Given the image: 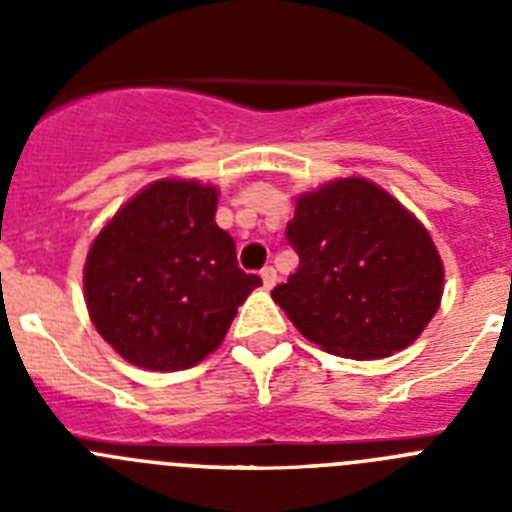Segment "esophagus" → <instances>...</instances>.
<instances>
[{
    "mask_svg": "<svg viewBox=\"0 0 512 512\" xmlns=\"http://www.w3.org/2000/svg\"><path fill=\"white\" fill-rule=\"evenodd\" d=\"M261 279H264V287L266 289H271L274 287V284H277V269H274V266H264V269H261Z\"/></svg>",
    "mask_w": 512,
    "mask_h": 512,
    "instance_id": "1",
    "label": "esophagus"
}]
</instances>
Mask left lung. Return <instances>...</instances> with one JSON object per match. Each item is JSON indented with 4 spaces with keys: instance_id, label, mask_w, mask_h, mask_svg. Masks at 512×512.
Here are the masks:
<instances>
[{
    "instance_id": "left-lung-1",
    "label": "left lung",
    "mask_w": 512,
    "mask_h": 512,
    "mask_svg": "<svg viewBox=\"0 0 512 512\" xmlns=\"http://www.w3.org/2000/svg\"><path fill=\"white\" fill-rule=\"evenodd\" d=\"M287 238L300 266L271 297L333 356L387 359L431 323L443 261L418 217L364 176L297 194Z\"/></svg>"
}]
</instances>
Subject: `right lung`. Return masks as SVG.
<instances>
[{"instance_id": "1", "label": "right lung", "mask_w": 512, "mask_h": 512, "mask_svg": "<svg viewBox=\"0 0 512 512\" xmlns=\"http://www.w3.org/2000/svg\"><path fill=\"white\" fill-rule=\"evenodd\" d=\"M217 187L158 179L102 225L84 264L99 336L133 366L179 372L212 354L261 279L217 228Z\"/></svg>"}]
</instances>
